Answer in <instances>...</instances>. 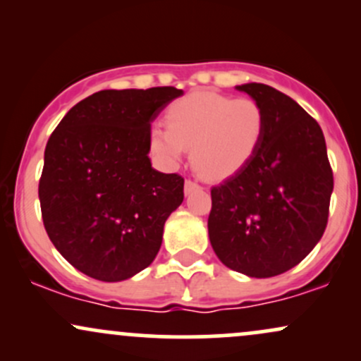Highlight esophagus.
<instances>
[{
    "label": "esophagus",
    "mask_w": 361,
    "mask_h": 361,
    "mask_svg": "<svg viewBox=\"0 0 361 361\" xmlns=\"http://www.w3.org/2000/svg\"><path fill=\"white\" fill-rule=\"evenodd\" d=\"M198 188H200V185H198L197 181H193V180H186L185 181V193L186 195L193 193L195 190H198Z\"/></svg>",
    "instance_id": "obj_1"
}]
</instances>
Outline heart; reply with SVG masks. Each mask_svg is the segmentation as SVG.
Returning <instances> with one entry per match:
<instances>
[{
  "instance_id": "b5f03b06",
  "label": "heart",
  "mask_w": 361,
  "mask_h": 361,
  "mask_svg": "<svg viewBox=\"0 0 361 361\" xmlns=\"http://www.w3.org/2000/svg\"><path fill=\"white\" fill-rule=\"evenodd\" d=\"M164 126L151 127L147 142L166 164H176L186 147L202 176L224 180L250 164L267 134V114L255 98L193 91L168 105Z\"/></svg>"
}]
</instances>
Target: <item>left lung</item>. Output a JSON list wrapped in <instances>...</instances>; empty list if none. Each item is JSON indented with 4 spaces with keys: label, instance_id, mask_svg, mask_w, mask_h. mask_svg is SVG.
I'll list each match as a JSON object with an SVG mask.
<instances>
[{
    "label": "left lung",
    "instance_id": "obj_1",
    "mask_svg": "<svg viewBox=\"0 0 361 361\" xmlns=\"http://www.w3.org/2000/svg\"><path fill=\"white\" fill-rule=\"evenodd\" d=\"M267 114V134L246 168L210 190L209 238L219 259L255 279L299 264L324 234L333 169L319 123L261 82L238 86Z\"/></svg>",
    "mask_w": 361,
    "mask_h": 361
}]
</instances>
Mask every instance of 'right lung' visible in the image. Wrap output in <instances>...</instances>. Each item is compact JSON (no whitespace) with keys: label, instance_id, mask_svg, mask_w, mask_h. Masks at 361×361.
<instances>
[{"label":"right lung","instance_id":"add662e5","mask_svg":"<svg viewBox=\"0 0 361 361\" xmlns=\"http://www.w3.org/2000/svg\"><path fill=\"white\" fill-rule=\"evenodd\" d=\"M181 93L173 86L98 91L76 103L47 140L39 181L44 227L91 279H130L159 251L185 180L151 166L147 134Z\"/></svg>","mask_w":361,"mask_h":361}]
</instances>
